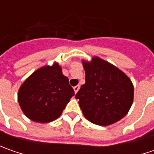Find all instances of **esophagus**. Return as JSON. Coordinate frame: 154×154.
<instances>
[{
    "instance_id": "34e87169",
    "label": "esophagus",
    "mask_w": 154,
    "mask_h": 154,
    "mask_svg": "<svg viewBox=\"0 0 154 154\" xmlns=\"http://www.w3.org/2000/svg\"><path fill=\"white\" fill-rule=\"evenodd\" d=\"M79 89H80V86H79V85H77V86H74V92H75V93H76V92L79 91Z\"/></svg>"
}]
</instances>
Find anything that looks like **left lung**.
I'll return each instance as SVG.
<instances>
[{"mask_svg": "<svg viewBox=\"0 0 154 154\" xmlns=\"http://www.w3.org/2000/svg\"><path fill=\"white\" fill-rule=\"evenodd\" d=\"M86 83L75 98L86 119L107 126L127 115L134 98V86L126 74L98 57L83 62Z\"/></svg>", "mask_w": 154, "mask_h": 154, "instance_id": "obj_1", "label": "left lung"}]
</instances>
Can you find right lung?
I'll return each instance as SVG.
<instances>
[{"mask_svg":"<svg viewBox=\"0 0 154 154\" xmlns=\"http://www.w3.org/2000/svg\"><path fill=\"white\" fill-rule=\"evenodd\" d=\"M74 89L58 64L45 66L35 71L22 84L18 94L21 109L37 122H50L62 113Z\"/></svg>","mask_w":154,"mask_h":154,"instance_id":"right-lung-1","label":"right lung"}]
</instances>
